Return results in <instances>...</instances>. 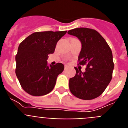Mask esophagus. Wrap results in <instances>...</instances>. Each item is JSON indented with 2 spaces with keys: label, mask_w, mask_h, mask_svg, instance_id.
<instances>
[{
  "label": "esophagus",
  "mask_w": 128,
  "mask_h": 128,
  "mask_svg": "<svg viewBox=\"0 0 128 128\" xmlns=\"http://www.w3.org/2000/svg\"><path fill=\"white\" fill-rule=\"evenodd\" d=\"M68 66L67 65H65V70H66V68H68Z\"/></svg>",
  "instance_id": "1"
}]
</instances>
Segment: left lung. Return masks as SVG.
<instances>
[{"label": "left lung", "mask_w": 128, "mask_h": 128, "mask_svg": "<svg viewBox=\"0 0 128 128\" xmlns=\"http://www.w3.org/2000/svg\"><path fill=\"white\" fill-rule=\"evenodd\" d=\"M81 43L78 60L86 65L85 72L75 68V76L69 80L71 93L79 99L90 100L103 93L112 78V52L103 37L94 29L76 28L68 31Z\"/></svg>", "instance_id": "1"}]
</instances>
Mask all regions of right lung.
Returning <instances> with one entry per match:
<instances>
[{
    "mask_svg": "<svg viewBox=\"0 0 128 128\" xmlns=\"http://www.w3.org/2000/svg\"><path fill=\"white\" fill-rule=\"evenodd\" d=\"M66 31L36 32L20 43L16 55V75L22 88L33 96L46 95L53 90L64 65H48L49 54L54 53L58 40Z\"/></svg>",
    "mask_w": 128,
    "mask_h": 128,
    "instance_id": "add662e5",
    "label": "right lung"
}]
</instances>
